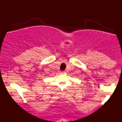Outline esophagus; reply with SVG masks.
Here are the masks:
<instances>
[{
  "label": "esophagus",
  "instance_id": "34e87169",
  "mask_svg": "<svg viewBox=\"0 0 122 122\" xmlns=\"http://www.w3.org/2000/svg\"><path fill=\"white\" fill-rule=\"evenodd\" d=\"M66 72V71H63L62 72V73H64Z\"/></svg>",
  "mask_w": 122,
  "mask_h": 122
}]
</instances>
